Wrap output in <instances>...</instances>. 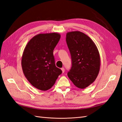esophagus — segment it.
I'll return each instance as SVG.
<instances>
[{"mask_svg": "<svg viewBox=\"0 0 122 122\" xmlns=\"http://www.w3.org/2000/svg\"><path fill=\"white\" fill-rule=\"evenodd\" d=\"M61 71H62V73H64V72H65V69H64V68H61Z\"/></svg>", "mask_w": 122, "mask_h": 122, "instance_id": "esophagus-1", "label": "esophagus"}]
</instances>
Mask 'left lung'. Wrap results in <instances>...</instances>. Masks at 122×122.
I'll return each instance as SVG.
<instances>
[{
	"label": "left lung",
	"instance_id": "left-lung-1",
	"mask_svg": "<svg viewBox=\"0 0 122 122\" xmlns=\"http://www.w3.org/2000/svg\"><path fill=\"white\" fill-rule=\"evenodd\" d=\"M66 39L72 60L68 76L75 86L84 89L93 83L99 73V52L93 41L83 32H68Z\"/></svg>",
	"mask_w": 122,
	"mask_h": 122
}]
</instances>
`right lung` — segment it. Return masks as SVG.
Returning a JSON list of instances; mask_svg holds the SVG:
<instances>
[{"label":"right lung","instance_id":"add662e5","mask_svg":"<svg viewBox=\"0 0 122 122\" xmlns=\"http://www.w3.org/2000/svg\"><path fill=\"white\" fill-rule=\"evenodd\" d=\"M58 33L39 34L26 45L21 58L25 77L33 86L42 91L50 89L62 73L56 67L53 50L60 41Z\"/></svg>","mask_w":122,"mask_h":122}]
</instances>
